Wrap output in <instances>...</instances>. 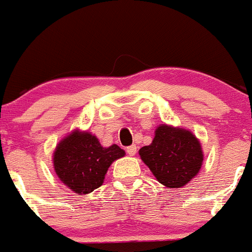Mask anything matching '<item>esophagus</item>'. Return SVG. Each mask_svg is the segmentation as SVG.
I'll return each instance as SVG.
<instances>
[{"mask_svg": "<svg viewBox=\"0 0 252 252\" xmlns=\"http://www.w3.org/2000/svg\"><path fill=\"white\" fill-rule=\"evenodd\" d=\"M126 152H127V154L129 155V157H133V155L137 153V147L134 144L129 145V147L126 148Z\"/></svg>", "mask_w": 252, "mask_h": 252, "instance_id": "1", "label": "esophagus"}]
</instances>
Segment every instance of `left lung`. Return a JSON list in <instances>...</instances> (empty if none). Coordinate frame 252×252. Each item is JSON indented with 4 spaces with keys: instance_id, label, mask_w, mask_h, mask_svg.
Listing matches in <instances>:
<instances>
[{
    "instance_id": "8db88e82",
    "label": "left lung",
    "mask_w": 252,
    "mask_h": 252,
    "mask_svg": "<svg viewBox=\"0 0 252 252\" xmlns=\"http://www.w3.org/2000/svg\"><path fill=\"white\" fill-rule=\"evenodd\" d=\"M141 159L158 182L167 188H182L195 177L204 160L199 139L188 129L160 125L149 145L139 149Z\"/></svg>"
}]
</instances>
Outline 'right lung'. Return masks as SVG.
Instances as JSON below:
<instances>
[{"label":"right lung","mask_w":252,"mask_h":252,"mask_svg":"<svg viewBox=\"0 0 252 252\" xmlns=\"http://www.w3.org/2000/svg\"><path fill=\"white\" fill-rule=\"evenodd\" d=\"M125 155L119 145L102 147L90 132L75 129L64 137L53 153L57 176L77 194H88L104 182L105 173L115 160Z\"/></svg>","instance_id":"1"}]
</instances>
